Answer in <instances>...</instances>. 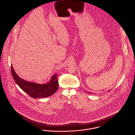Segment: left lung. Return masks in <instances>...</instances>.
Wrapping results in <instances>:
<instances>
[{
	"mask_svg": "<svg viewBox=\"0 0 135 135\" xmlns=\"http://www.w3.org/2000/svg\"><path fill=\"white\" fill-rule=\"evenodd\" d=\"M88 93H89V92H88ZM90 94H91V93H90Z\"/></svg>",
	"mask_w": 135,
	"mask_h": 135,
	"instance_id": "8db88e82",
	"label": "left lung"
}]
</instances>
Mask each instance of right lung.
Returning <instances> with one entry per match:
<instances>
[{"label":"right lung","instance_id":"obj_1","mask_svg":"<svg viewBox=\"0 0 135 135\" xmlns=\"http://www.w3.org/2000/svg\"><path fill=\"white\" fill-rule=\"evenodd\" d=\"M12 74L20 88L28 95L33 98H46L52 95L57 90L59 86L58 75L55 74L46 84H39L27 81L22 79L16 74L11 65Z\"/></svg>","mask_w":135,"mask_h":135}]
</instances>
